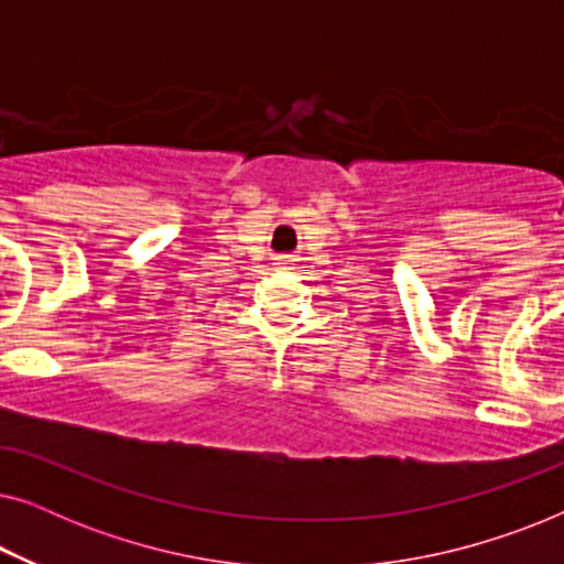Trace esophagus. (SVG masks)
I'll list each match as a JSON object with an SVG mask.
<instances>
[{"instance_id": "obj_1", "label": "esophagus", "mask_w": 564, "mask_h": 564, "mask_svg": "<svg viewBox=\"0 0 564 564\" xmlns=\"http://www.w3.org/2000/svg\"><path fill=\"white\" fill-rule=\"evenodd\" d=\"M290 261H292L290 257H282V259H280V264H290Z\"/></svg>"}]
</instances>
